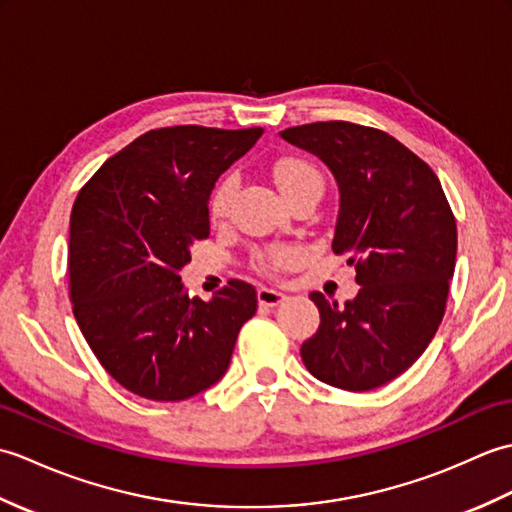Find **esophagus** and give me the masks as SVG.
<instances>
[{"label": "esophagus", "mask_w": 512, "mask_h": 512, "mask_svg": "<svg viewBox=\"0 0 512 512\" xmlns=\"http://www.w3.org/2000/svg\"><path fill=\"white\" fill-rule=\"evenodd\" d=\"M288 299V295L286 292H281V290H275V288H259L257 290V301L262 303V306H268V308H273V306H279V303H284Z\"/></svg>", "instance_id": "34e87169"}]
</instances>
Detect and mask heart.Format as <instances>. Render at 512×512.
I'll list each match as a JSON object with an SVG mask.
<instances>
[{"label": "heart", "instance_id": "b5f03b06", "mask_svg": "<svg viewBox=\"0 0 512 512\" xmlns=\"http://www.w3.org/2000/svg\"><path fill=\"white\" fill-rule=\"evenodd\" d=\"M273 178H275V184L279 187L281 195H288L290 191H295V189L303 187V184H308V182H321V173L306 160L284 158L275 165ZM235 187H237V182H235L233 176L217 184V189L213 193V200H211V215L215 217V220H222V217L226 215L228 204H231V200H233ZM290 259H292L290 250L281 248V250H273V253H268L262 259V264L266 268H277V266L288 264Z\"/></svg>", "mask_w": 512, "mask_h": 512}]
</instances>
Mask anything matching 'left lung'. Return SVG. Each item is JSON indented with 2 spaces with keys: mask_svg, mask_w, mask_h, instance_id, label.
<instances>
[{
  "mask_svg": "<svg viewBox=\"0 0 512 512\" xmlns=\"http://www.w3.org/2000/svg\"><path fill=\"white\" fill-rule=\"evenodd\" d=\"M332 171L339 187L332 250L356 268L345 306L321 292L317 334L301 345L321 383L369 391L427 350L447 306L458 231L442 184L413 151L380 129L330 121L279 132Z\"/></svg>",
  "mask_w": 512,
  "mask_h": 512,
  "instance_id": "left-lung-1",
  "label": "left lung"
}]
</instances>
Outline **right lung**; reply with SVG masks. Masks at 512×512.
<instances>
[{
  "mask_svg": "<svg viewBox=\"0 0 512 512\" xmlns=\"http://www.w3.org/2000/svg\"><path fill=\"white\" fill-rule=\"evenodd\" d=\"M262 127L151 129L81 189L70 217L68 273L76 323L110 376L149 400H187L220 380L257 292L231 279L209 301L180 270L209 237L217 178Z\"/></svg>",
  "mask_w": 512,
  "mask_h": 512,
  "instance_id": "add662e5",
  "label": "right lung"
}]
</instances>
